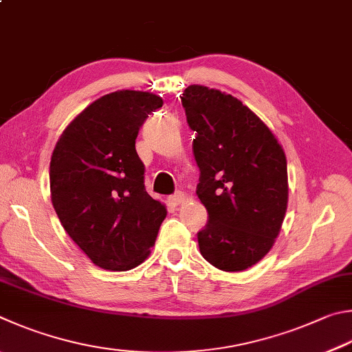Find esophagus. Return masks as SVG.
<instances>
[{
	"label": "esophagus",
	"instance_id": "obj_1",
	"mask_svg": "<svg viewBox=\"0 0 352 352\" xmlns=\"http://www.w3.org/2000/svg\"><path fill=\"white\" fill-rule=\"evenodd\" d=\"M183 200H184V194L183 192H175L174 195L168 197V201L170 204H174V206H177V204H180Z\"/></svg>",
	"mask_w": 352,
	"mask_h": 352
}]
</instances>
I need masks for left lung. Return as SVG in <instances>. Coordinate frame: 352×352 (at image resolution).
<instances>
[{"label": "left lung", "instance_id": "8db88e82", "mask_svg": "<svg viewBox=\"0 0 352 352\" xmlns=\"http://www.w3.org/2000/svg\"><path fill=\"white\" fill-rule=\"evenodd\" d=\"M182 104L195 132L197 195L208 210L206 226L197 232L200 252L221 271H245L270 252L282 228L285 152L270 127L232 95L192 85Z\"/></svg>", "mask_w": 352, "mask_h": 352}]
</instances>
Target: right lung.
<instances>
[{
	"label": "right lung",
	"instance_id": "1",
	"mask_svg": "<svg viewBox=\"0 0 352 352\" xmlns=\"http://www.w3.org/2000/svg\"><path fill=\"white\" fill-rule=\"evenodd\" d=\"M163 100L117 91L94 101L56 143L50 194L63 228L95 265L127 271L154 246L166 208L144 188L135 151L140 127Z\"/></svg>",
	"mask_w": 352,
	"mask_h": 352
}]
</instances>
